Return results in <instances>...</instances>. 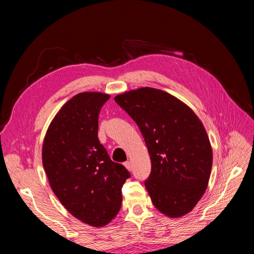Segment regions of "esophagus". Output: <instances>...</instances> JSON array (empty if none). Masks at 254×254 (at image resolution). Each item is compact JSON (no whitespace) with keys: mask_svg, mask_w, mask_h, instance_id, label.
<instances>
[{"mask_svg":"<svg viewBox=\"0 0 254 254\" xmlns=\"http://www.w3.org/2000/svg\"><path fill=\"white\" fill-rule=\"evenodd\" d=\"M124 165H125V167L127 168V170H128L129 172L131 171V163H130L129 161H127V162H125V163H124Z\"/></svg>","mask_w":254,"mask_h":254,"instance_id":"34e87169","label":"esophagus"}]
</instances>
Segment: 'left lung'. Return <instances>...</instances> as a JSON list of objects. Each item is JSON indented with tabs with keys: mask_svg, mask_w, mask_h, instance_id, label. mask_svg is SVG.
I'll list each match as a JSON object with an SVG mask.
<instances>
[{
	"mask_svg": "<svg viewBox=\"0 0 254 254\" xmlns=\"http://www.w3.org/2000/svg\"><path fill=\"white\" fill-rule=\"evenodd\" d=\"M139 126L151 160L145 188L171 218L194 209L209 183L213 152L201 121L188 105L162 90L140 88L114 97Z\"/></svg>",
	"mask_w": 254,
	"mask_h": 254,
	"instance_id": "8db88e82",
	"label": "left lung"
}]
</instances>
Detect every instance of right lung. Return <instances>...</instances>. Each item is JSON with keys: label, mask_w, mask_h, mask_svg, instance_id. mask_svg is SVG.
Masks as SVG:
<instances>
[{"label": "right lung", "mask_w": 254, "mask_h": 254, "mask_svg": "<svg viewBox=\"0 0 254 254\" xmlns=\"http://www.w3.org/2000/svg\"><path fill=\"white\" fill-rule=\"evenodd\" d=\"M110 98L82 92L67 101L53 119L42 145V163L50 186L74 217L104 227L117 216L122 187L130 174L110 159L97 136L98 114Z\"/></svg>", "instance_id": "1"}]
</instances>
